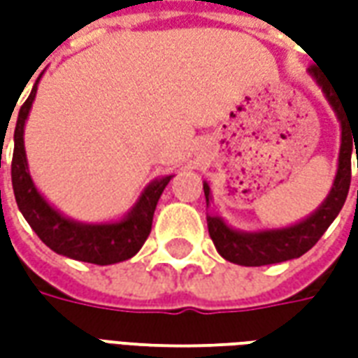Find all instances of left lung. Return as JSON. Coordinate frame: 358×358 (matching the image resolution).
Instances as JSON below:
<instances>
[{
  "label": "left lung",
  "mask_w": 358,
  "mask_h": 358,
  "mask_svg": "<svg viewBox=\"0 0 358 358\" xmlns=\"http://www.w3.org/2000/svg\"><path fill=\"white\" fill-rule=\"evenodd\" d=\"M308 73L313 74V78L320 84L326 99L330 101L331 109L336 110L339 122H341V148H339L338 172H336L334 186L322 205L310 217L301 220L297 224L287 226V228L263 230V232H238L226 224L220 217L207 215L210 240L215 243L218 253L230 263L241 264V266H264V264L284 263L289 259L305 255L308 249L322 238V234L328 230V226L334 222V218L338 217L343 203H345L349 184H351V153H353V149L357 151L358 115L357 117L349 115L347 99H343L336 90L330 88V84L324 80L322 73H318L316 66H310ZM203 192H205V199L209 205L210 187L207 182L203 184Z\"/></svg>",
  "instance_id": "left-lung-1"
}]
</instances>
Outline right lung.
I'll use <instances>...</instances> for the list:
<instances>
[{
  "label": "right lung",
  "mask_w": 358,
  "mask_h": 358,
  "mask_svg": "<svg viewBox=\"0 0 358 358\" xmlns=\"http://www.w3.org/2000/svg\"><path fill=\"white\" fill-rule=\"evenodd\" d=\"M38 80L32 86V92L27 97V101L22 103L17 126H15L11 180L15 199H17L20 213L27 218L30 228L38 234V238L59 255H65L74 261H82V263L101 264V266L128 261L130 257L140 251L141 245L148 240L157 201L172 176L153 180L143 189V194L140 195V199L134 205L132 210L118 222L84 224V222H76V220L63 217L36 189L34 182L30 178V172H28L22 136H24V122H27L28 113H30L36 92H38ZM1 140H3V136H1Z\"/></svg>",
  "instance_id": "add662e5"
}]
</instances>
